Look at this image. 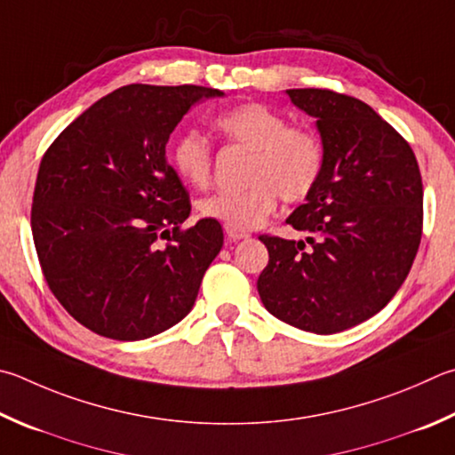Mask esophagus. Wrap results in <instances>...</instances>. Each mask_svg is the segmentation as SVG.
<instances>
[{
    "instance_id": "esophagus-1",
    "label": "esophagus",
    "mask_w": 455,
    "mask_h": 455,
    "mask_svg": "<svg viewBox=\"0 0 455 455\" xmlns=\"http://www.w3.org/2000/svg\"><path fill=\"white\" fill-rule=\"evenodd\" d=\"M225 233L228 236V241H241V238H249V233L246 230H236V228H230V227H225Z\"/></svg>"
}]
</instances>
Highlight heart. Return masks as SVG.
Returning <instances> with one entry per match:
<instances>
[{"mask_svg": "<svg viewBox=\"0 0 455 455\" xmlns=\"http://www.w3.org/2000/svg\"><path fill=\"white\" fill-rule=\"evenodd\" d=\"M214 129L228 143L251 151L244 179L249 187L206 196L199 203L204 219L222 227L251 230L276 209L278 195L300 203L312 195L324 172L326 148L316 131L288 125V119L264 103H243L220 113ZM171 164L187 185L204 188L212 179V147L188 131L171 147Z\"/></svg>", "mask_w": 455, "mask_h": 455, "instance_id": "heart-1", "label": "heart"}]
</instances>
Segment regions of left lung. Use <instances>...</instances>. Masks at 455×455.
Listing matches in <instances>:
<instances>
[{
  "instance_id": "1",
  "label": "left lung",
  "mask_w": 455,
  "mask_h": 455,
  "mask_svg": "<svg viewBox=\"0 0 455 455\" xmlns=\"http://www.w3.org/2000/svg\"><path fill=\"white\" fill-rule=\"evenodd\" d=\"M286 93L316 117L326 163L286 219L307 241L259 236L268 264L256 288L272 316L336 334L374 316L406 280L422 241V175L406 139L364 101L330 89Z\"/></svg>"
}]
</instances>
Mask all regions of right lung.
Masks as SVG:
<instances>
[{
    "instance_id": "1",
    "label": "right lung",
    "mask_w": 455,
    "mask_h": 455,
    "mask_svg": "<svg viewBox=\"0 0 455 455\" xmlns=\"http://www.w3.org/2000/svg\"><path fill=\"white\" fill-rule=\"evenodd\" d=\"M220 95L199 85L119 87L41 159L31 204L37 259L55 299L91 332L145 340L191 312L222 228L209 219L183 228L191 201L167 143L196 101Z\"/></svg>"
}]
</instances>
